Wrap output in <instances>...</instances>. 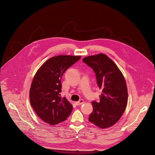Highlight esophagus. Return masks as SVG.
I'll use <instances>...</instances> for the list:
<instances>
[{
	"label": "esophagus",
	"instance_id": "obj_1",
	"mask_svg": "<svg viewBox=\"0 0 155 155\" xmlns=\"http://www.w3.org/2000/svg\"><path fill=\"white\" fill-rule=\"evenodd\" d=\"M84 103V100H80L79 101H77V102H75V104L77 105V106H79V105H81Z\"/></svg>",
	"mask_w": 155,
	"mask_h": 155
}]
</instances>
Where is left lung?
<instances>
[{"mask_svg":"<svg viewBox=\"0 0 155 155\" xmlns=\"http://www.w3.org/2000/svg\"><path fill=\"white\" fill-rule=\"evenodd\" d=\"M82 61L96 74L98 87L102 90L100 101H92L94 110L88 120L100 128L115 125L124 112L128 102V90L123 74L106 55L88 56Z\"/></svg>","mask_w":155,"mask_h":155,"instance_id":"obj_1","label":"left lung"}]
</instances>
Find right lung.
<instances>
[{
	"instance_id": "1",
	"label": "right lung",
	"mask_w": 155,
	"mask_h": 155,
	"mask_svg": "<svg viewBox=\"0 0 155 155\" xmlns=\"http://www.w3.org/2000/svg\"><path fill=\"white\" fill-rule=\"evenodd\" d=\"M81 58L67 55L51 57L34 78L29 91L30 104L37 115L49 125L66 120L72 112L73 106L65 97H60L61 79L65 71Z\"/></svg>"
}]
</instances>
